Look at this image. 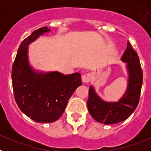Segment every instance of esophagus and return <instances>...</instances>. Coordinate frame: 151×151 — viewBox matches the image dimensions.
Returning a JSON list of instances; mask_svg holds the SVG:
<instances>
[{
    "label": "esophagus",
    "mask_w": 151,
    "mask_h": 151,
    "mask_svg": "<svg viewBox=\"0 0 151 151\" xmlns=\"http://www.w3.org/2000/svg\"><path fill=\"white\" fill-rule=\"evenodd\" d=\"M91 75L89 73L83 75L82 76V82H84V83H88L91 81Z\"/></svg>",
    "instance_id": "1"
}]
</instances>
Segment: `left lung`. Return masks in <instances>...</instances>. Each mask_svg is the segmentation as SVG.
<instances>
[{
    "label": "left lung",
    "instance_id": "8db88e82",
    "mask_svg": "<svg viewBox=\"0 0 151 151\" xmlns=\"http://www.w3.org/2000/svg\"><path fill=\"white\" fill-rule=\"evenodd\" d=\"M121 60L127 63L129 79L127 90L117 102L103 101L96 94L94 88L92 86L89 88L88 110L91 116L100 123L110 125L125 120L132 115L139 103L143 72L138 54L132 48L129 41L127 42V47Z\"/></svg>",
    "mask_w": 151,
    "mask_h": 151
}]
</instances>
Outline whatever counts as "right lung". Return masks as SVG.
Here are the masks:
<instances>
[{"instance_id":"obj_1","label":"right lung","mask_w":151,"mask_h":151,"mask_svg":"<svg viewBox=\"0 0 151 151\" xmlns=\"http://www.w3.org/2000/svg\"><path fill=\"white\" fill-rule=\"evenodd\" d=\"M50 31L46 26L40 28L24 39L12 69L13 93L19 108L32 120L44 123L57 121L63 115L76 89L82 85L78 73H45L36 71L30 66L28 45Z\"/></svg>"}]
</instances>
